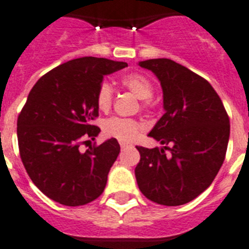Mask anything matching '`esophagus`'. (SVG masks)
I'll return each instance as SVG.
<instances>
[{
  "mask_svg": "<svg viewBox=\"0 0 249 249\" xmlns=\"http://www.w3.org/2000/svg\"><path fill=\"white\" fill-rule=\"evenodd\" d=\"M127 146H130L129 144H127V142H120V148H122V149L127 148Z\"/></svg>",
  "mask_w": 249,
  "mask_h": 249,
  "instance_id": "1",
  "label": "esophagus"
}]
</instances>
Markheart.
<instances>
[{"label": "heart", "instance_id": "b5f03b06", "mask_svg": "<svg viewBox=\"0 0 249 249\" xmlns=\"http://www.w3.org/2000/svg\"><path fill=\"white\" fill-rule=\"evenodd\" d=\"M120 84L142 100V107H149L153 104L151 96L154 92V85L146 75L140 72L126 73L120 79ZM112 100H114L112 86L107 81H103L99 85L95 95L96 105L101 111H107L111 107ZM142 129H144L142 123L138 122L135 119L120 118V116H111L107 119L103 124L104 134L120 142H131L142 133Z\"/></svg>", "mask_w": 249, "mask_h": 249}]
</instances>
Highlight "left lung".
Listing matches in <instances>:
<instances>
[{"mask_svg":"<svg viewBox=\"0 0 249 249\" xmlns=\"http://www.w3.org/2000/svg\"><path fill=\"white\" fill-rule=\"evenodd\" d=\"M139 66L153 71L163 89L165 112L149 137L165 146H137L138 187L158 204H185L212 184L223 164L229 140L228 114L211 84L183 65L151 59L140 61ZM166 148L169 156L165 154Z\"/></svg>","mask_w":249,"mask_h":249,"instance_id":"8db88e82","label":"left lung"}]
</instances>
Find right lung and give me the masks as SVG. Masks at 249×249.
I'll use <instances>...</instances> for the list:
<instances>
[{
	"mask_svg": "<svg viewBox=\"0 0 249 249\" xmlns=\"http://www.w3.org/2000/svg\"><path fill=\"white\" fill-rule=\"evenodd\" d=\"M126 62L81 57L53 69L31 89L17 119L18 149L26 172L50 199L69 207L95 200L105 189L120 145L111 139L80 151L100 127L95 95L105 75Z\"/></svg>",
	"mask_w": 249,
	"mask_h": 249,
	"instance_id": "1",
	"label": "right lung"
}]
</instances>
